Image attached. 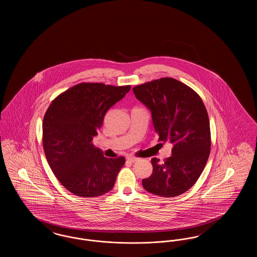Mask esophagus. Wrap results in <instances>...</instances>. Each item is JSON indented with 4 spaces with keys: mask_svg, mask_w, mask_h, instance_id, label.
<instances>
[{
    "mask_svg": "<svg viewBox=\"0 0 257 257\" xmlns=\"http://www.w3.org/2000/svg\"><path fill=\"white\" fill-rule=\"evenodd\" d=\"M127 160H128L130 163H135V162H138V161L140 160V158L135 157V156H128Z\"/></svg>",
    "mask_w": 257,
    "mask_h": 257,
    "instance_id": "esophagus-1",
    "label": "esophagus"
}]
</instances>
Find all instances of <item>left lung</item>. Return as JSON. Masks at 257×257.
<instances>
[{
    "label": "left lung",
    "instance_id": "1",
    "mask_svg": "<svg viewBox=\"0 0 257 257\" xmlns=\"http://www.w3.org/2000/svg\"><path fill=\"white\" fill-rule=\"evenodd\" d=\"M138 100L151 110L160 142L172 144L163 164L152 158V174L143 180L147 192L172 197L187 192L199 178L211 150L207 110L190 86L173 78H161L133 87Z\"/></svg>",
    "mask_w": 257,
    "mask_h": 257
}]
</instances>
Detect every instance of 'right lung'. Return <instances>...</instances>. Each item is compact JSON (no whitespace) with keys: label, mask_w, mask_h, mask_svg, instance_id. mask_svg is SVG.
Returning <instances> with one entry per match:
<instances>
[{"label":"right lung","mask_w":257,"mask_h":257,"mask_svg":"<svg viewBox=\"0 0 257 257\" xmlns=\"http://www.w3.org/2000/svg\"><path fill=\"white\" fill-rule=\"evenodd\" d=\"M131 86L81 83L55 98L42 123V144L55 176L70 193L96 197L112 189L125 158H106L92 144L106 112Z\"/></svg>","instance_id":"obj_1"}]
</instances>
